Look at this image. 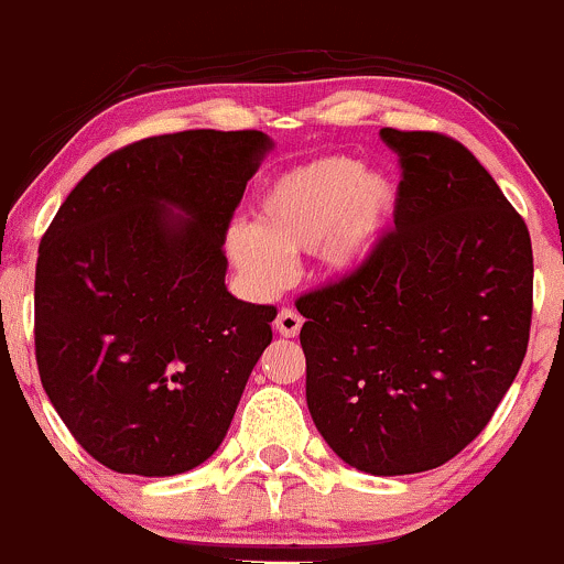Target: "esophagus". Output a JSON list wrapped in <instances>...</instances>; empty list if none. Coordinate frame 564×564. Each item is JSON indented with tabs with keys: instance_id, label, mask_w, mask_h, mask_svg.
Masks as SVG:
<instances>
[{
	"instance_id": "esophagus-1",
	"label": "esophagus",
	"mask_w": 564,
	"mask_h": 564,
	"mask_svg": "<svg viewBox=\"0 0 564 564\" xmlns=\"http://www.w3.org/2000/svg\"><path fill=\"white\" fill-rule=\"evenodd\" d=\"M302 327V316L294 307H281L275 316V332L283 337H297Z\"/></svg>"
}]
</instances>
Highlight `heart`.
<instances>
[{"mask_svg":"<svg viewBox=\"0 0 564 564\" xmlns=\"http://www.w3.org/2000/svg\"><path fill=\"white\" fill-rule=\"evenodd\" d=\"M400 203L394 177L359 159L322 156L267 183L251 224L227 232V253L259 294L292 278L289 257L316 253L332 275H351L372 259Z\"/></svg>","mask_w":564,"mask_h":564,"instance_id":"obj_1","label":"heart"}]
</instances>
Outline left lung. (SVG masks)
Here are the masks:
<instances>
[{"instance_id": "8db88e82", "label": "left lung", "mask_w": 564, "mask_h": 564, "mask_svg": "<svg viewBox=\"0 0 564 564\" xmlns=\"http://www.w3.org/2000/svg\"><path fill=\"white\" fill-rule=\"evenodd\" d=\"M400 156L394 229L361 270L302 294L305 397L346 465L408 476L489 424L527 354L532 242L476 156L381 129Z\"/></svg>"}]
</instances>
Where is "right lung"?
<instances>
[{
    "label": "right lung",
    "instance_id": "1",
    "mask_svg": "<svg viewBox=\"0 0 564 564\" xmlns=\"http://www.w3.org/2000/svg\"><path fill=\"white\" fill-rule=\"evenodd\" d=\"M272 140L145 138L105 156L40 242L34 354L75 441L129 476H177L221 446L272 305L227 292L229 221Z\"/></svg>",
    "mask_w": 564,
    "mask_h": 564
}]
</instances>
